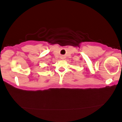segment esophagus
<instances>
[{"label":"esophagus","instance_id":"1","mask_svg":"<svg viewBox=\"0 0 122 122\" xmlns=\"http://www.w3.org/2000/svg\"><path fill=\"white\" fill-rule=\"evenodd\" d=\"M62 59H63V58H62Z\"/></svg>","mask_w":122,"mask_h":122}]
</instances>
